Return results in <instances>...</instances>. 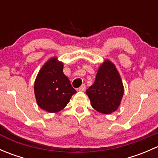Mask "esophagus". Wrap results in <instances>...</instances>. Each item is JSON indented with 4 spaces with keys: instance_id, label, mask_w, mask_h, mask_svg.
<instances>
[{
    "instance_id": "34e87169",
    "label": "esophagus",
    "mask_w": 158,
    "mask_h": 158,
    "mask_svg": "<svg viewBox=\"0 0 158 158\" xmlns=\"http://www.w3.org/2000/svg\"><path fill=\"white\" fill-rule=\"evenodd\" d=\"M85 90V85H84V84L81 85V86L78 89V91H80V92H84Z\"/></svg>"
}]
</instances>
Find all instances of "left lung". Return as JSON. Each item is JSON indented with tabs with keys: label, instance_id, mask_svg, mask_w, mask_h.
<instances>
[{
	"label": "left lung",
	"instance_id": "8db88e82",
	"mask_svg": "<svg viewBox=\"0 0 158 158\" xmlns=\"http://www.w3.org/2000/svg\"><path fill=\"white\" fill-rule=\"evenodd\" d=\"M94 109L110 114L118 109L123 97L124 86L115 66L105 60L97 72L93 85L85 91Z\"/></svg>",
	"mask_w": 158,
	"mask_h": 158
}]
</instances>
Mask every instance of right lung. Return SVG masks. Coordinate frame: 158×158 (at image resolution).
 <instances>
[{"instance_id": "add662e5", "label": "right lung", "mask_w": 158, "mask_h": 158, "mask_svg": "<svg viewBox=\"0 0 158 158\" xmlns=\"http://www.w3.org/2000/svg\"><path fill=\"white\" fill-rule=\"evenodd\" d=\"M63 69V63L52 57L42 66L35 80L36 102L48 112L56 113L64 109L76 92Z\"/></svg>"}]
</instances>
